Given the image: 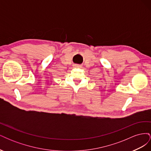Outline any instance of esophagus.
Returning a JSON list of instances; mask_svg holds the SVG:
<instances>
[{
    "label": "esophagus",
    "mask_w": 151,
    "mask_h": 151,
    "mask_svg": "<svg viewBox=\"0 0 151 151\" xmlns=\"http://www.w3.org/2000/svg\"><path fill=\"white\" fill-rule=\"evenodd\" d=\"M77 67H80V66H79V65H77Z\"/></svg>",
    "instance_id": "obj_1"
}]
</instances>
